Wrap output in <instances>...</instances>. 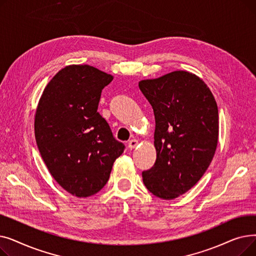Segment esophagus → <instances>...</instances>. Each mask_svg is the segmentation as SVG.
I'll use <instances>...</instances> for the list:
<instances>
[{
    "label": "esophagus",
    "instance_id": "esophagus-1",
    "mask_svg": "<svg viewBox=\"0 0 256 256\" xmlns=\"http://www.w3.org/2000/svg\"><path fill=\"white\" fill-rule=\"evenodd\" d=\"M138 145V141L136 140V139H132V140H130L128 141V147L130 150H132V148H135V147Z\"/></svg>",
    "mask_w": 256,
    "mask_h": 256
}]
</instances>
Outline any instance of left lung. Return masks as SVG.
Masks as SVG:
<instances>
[{
  "label": "left lung",
  "instance_id": "8db88e82",
  "mask_svg": "<svg viewBox=\"0 0 256 256\" xmlns=\"http://www.w3.org/2000/svg\"><path fill=\"white\" fill-rule=\"evenodd\" d=\"M156 119L154 165L142 172L154 196L171 200L194 186L218 144L217 102L202 80L182 70L139 82Z\"/></svg>",
  "mask_w": 256,
  "mask_h": 256
}]
</instances>
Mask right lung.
<instances>
[{
	"mask_svg": "<svg viewBox=\"0 0 256 256\" xmlns=\"http://www.w3.org/2000/svg\"><path fill=\"white\" fill-rule=\"evenodd\" d=\"M112 80L93 66H66L50 80L37 106L39 152L52 176L76 197L100 191L124 150L98 112L102 90Z\"/></svg>",
	"mask_w": 256,
	"mask_h": 256,
	"instance_id": "right-lung-1",
	"label": "right lung"
}]
</instances>
